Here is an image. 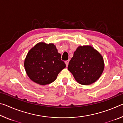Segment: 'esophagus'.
Instances as JSON below:
<instances>
[{
    "instance_id": "esophagus-1",
    "label": "esophagus",
    "mask_w": 123,
    "mask_h": 123,
    "mask_svg": "<svg viewBox=\"0 0 123 123\" xmlns=\"http://www.w3.org/2000/svg\"><path fill=\"white\" fill-rule=\"evenodd\" d=\"M69 60H67V61H65V63H66V66L67 67L68 66V63H69Z\"/></svg>"
}]
</instances>
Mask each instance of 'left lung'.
I'll use <instances>...</instances> for the list:
<instances>
[{
	"label": "left lung",
	"instance_id": "left-lung-1",
	"mask_svg": "<svg viewBox=\"0 0 123 123\" xmlns=\"http://www.w3.org/2000/svg\"><path fill=\"white\" fill-rule=\"evenodd\" d=\"M103 56L91 45L79 46L69 62L68 69L79 84L89 85L98 80L104 71Z\"/></svg>",
	"mask_w": 123,
	"mask_h": 123
}]
</instances>
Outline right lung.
I'll list each match as a JSON object with an SVG mask.
<instances>
[{
	"instance_id": "1",
	"label": "right lung",
	"mask_w": 123,
	"mask_h": 123,
	"mask_svg": "<svg viewBox=\"0 0 123 123\" xmlns=\"http://www.w3.org/2000/svg\"><path fill=\"white\" fill-rule=\"evenodd\" d=\"M53 43L39 42L27 54L24 66L27 75L32 81L40 85L51 84L66 67Z\"/></svg>"
}]
</instances>
